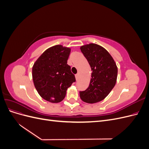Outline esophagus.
Returning a JSON list of instances; mask_svg holds the SVG:
<instances>
[{
  "mask_svg": "<svg viewBox=\"0 0 149 149\" xmlns=\"http://www.w3.org/2000/svg\"><path fill=\"white\" fill-rule=\"evenodd\" d=\"M75 78H76V81H78V79H79V74H76L75 75Z\"/></svg>",
  "mask_w": 149,
  "mask_h": 149,
  "instance_id": "34e87169",
  "label": "esophagus"
}]
</instances>
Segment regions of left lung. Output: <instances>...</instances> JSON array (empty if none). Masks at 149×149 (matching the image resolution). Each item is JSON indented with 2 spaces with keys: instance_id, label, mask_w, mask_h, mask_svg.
<instances>
[{
  "instance_id": "obj_1",
  "label": "left lung",
  "mask_w": 149,
  "mask_h": 149,
  "mask_svg": "<svg viewBox=\"0 0 149 149\" xmlns=\"http://www.w3.org/2000/svg\"><path fill=\"white\" fill-rule=\"evenodd\" d=\"M80 49L92 71L89 86L85 91H79L80 97L83 101L89 104L101 101L114 87L118 67L109 53L99 45H84Z\"/></svg>"
}]
</instances>
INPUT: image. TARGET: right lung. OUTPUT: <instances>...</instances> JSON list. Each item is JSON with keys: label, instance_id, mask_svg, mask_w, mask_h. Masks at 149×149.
Wrapping results in <instances>:
<instances>
[{"label": "right lung", "instance_id": "add662e5", "mask_svg": "<svg viewBox=\"0 0 149 149\" xmlns=\"http://www.w3.org/2000/svg\"><path fill=\"white\" fill-rule=\"evenodd\" d=\"M71 48L57 45L46 49L35 62L32 68L34 86L45 100L61 102L68 88L76 81L67 64Z\"/></svg>", "mask_w": 149, "mask_h": 149}]
</instances>
